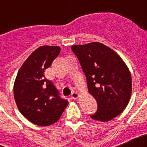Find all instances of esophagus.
<instances>
[{
	"mask_svg": "<svg viewBox=\"0 0 147 147\" xmlns=\"http://www.w3.org/2000/svg\"><path fill=\"white\" fill-rule=\"evenodd\" d=\"M71 98L74 99V100H76V99H77L78 96H79V95H78V94L77 92H72L71 93Z\"/></svg>",
	"mask_w": 147,
	"mask_h": 147,
	"instance_id": "obj_1",
	"label": "esophagus"
}]
</instances>
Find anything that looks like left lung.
<instances>
[{"mask_svg":"<svg viewBox=\"0 0 147 147\" xmlns=\"http://www.w3.org/2000/svg\"><path fill=\"white\" fill-rule=\"evenodd\" d=\"M71 51L79 60L88 88L97 102L90 118L108 121L127 107L132 90L131 76L119 54L99 42L73 45Z\"/></svg>","mask_w":147,"mask_h":147,"instance_id":"1","label":"left lung"}]
</instances>
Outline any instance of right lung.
<instances>
[{"label":"right lung","mask_w":147,"mask_h":147,"mask_svg":"<svg viewBox=\"0 0 147 147\" xmlns=\"http://www.w3.org/2000/svg\"><path fill=\"white\" fill-rule=\"evenodd\" d=\"M59 52V47H40L24 62L16 78L13 94L16 106L26 119L39 126L58 121L69 104L45 76V71Z\"/></svg>","instance_id":"1"}]
</instances>
